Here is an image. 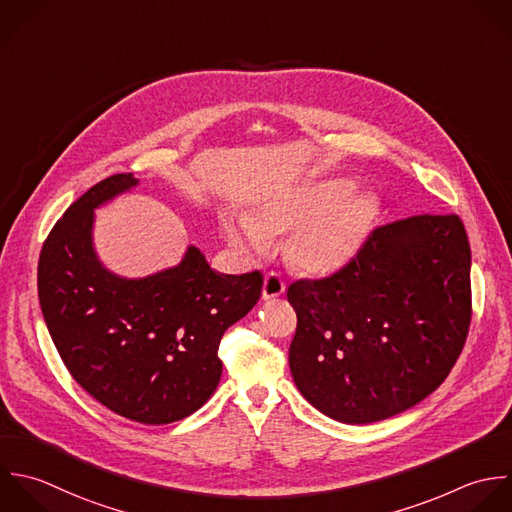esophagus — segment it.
Instances as JSON below:
<instances>
[{"label":"esophagus","instance_id":"1","mask_svg":"<svg viewBox=\"0 0 512 512\" xmlns=\"http://www.w3.org/2000/svg\"><path fill=\"white\" fill-rule=\"evenodd\" d=\"M285 293V281L279 273L271 271L265 275V281H263V299L265 301H271L275 297H281Z\"/></svg>","mask_w":512,"mask_h":512}]
</instances>
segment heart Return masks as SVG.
I'll return each instance as SVG.
<instances>
[{
	"label": "heart",
	"mask_w": 512,
	"mask_h": 512,
	"mask_svg": "<svg viewBox=\"0 0 512 512\" xmlns=\"http://www.w3.org/2000/svg\"><path fill=\"white\" fill-rule=\"evenodd\" d=\"M351 187L345 179L307 185L267 201L251 219H225V235L237 247L261 249L267 235L291 231L287 255L295 267L311 275L335 273L359 253L379 213L371 193Z\"/></svg>",
	"instance_id": "obj_1"
}]
</instances>
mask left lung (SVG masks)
Instances as JSON below:
<instances>
[{"instance_id": "obj_1", "label": "left lung", "mask_w": 512, "mask_h": 512, "mask_svg": "<svg viewBox=\"0 0 512 512\" xmlns=\"http://www.w3.org/2000/svg\"><path fill=\"white\" fill-rule=\"evenodd\" d=\"M289 347L301 395L323 415L367 425L429 397L471 325V247L459 215H413L371 231L325 279L289 285Z\"/></svg>"}]
</instances>
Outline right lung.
<instances>
[{"label":"right lung","instance_id":"right-lung-1","mask_svg":"<svg viewBox=\"0 0 512 512\" xmlns=\"http://www.w3.org/2000/svg\"><path fill=\"white\" fill-rule=\"evenodd\" d=\"M137 183L111 175L67 207L41 247L37 293L71 377L113 413L167 425L215 393L221 337L255 307L263 275H219L193 245L177 267L143 279L107 271L93 249V209Z\"/></svg>","mask_w":512,"mask_h":512}]
</instances>
